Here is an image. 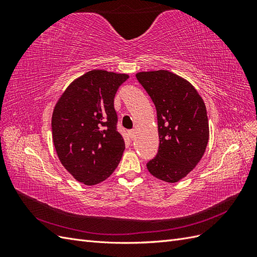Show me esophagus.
<instances>
[{
    "instance_id": "esophagus-1",
    "label": "esophagus",
    "mask_w": 257,
    "mask_h": 257,
    "mask_svg": "<svg viewBox=\"0 0 257 257\" xmlns=\"http://www.w3.org/2000/svg\"><path fill=\"white\" fill-rule=\"evenodd\" d=\"M135 134H136L135 130H132V131H130V132H128V135H130L131 139H134V138H135Z\"/></svg>"
}]
</instances>
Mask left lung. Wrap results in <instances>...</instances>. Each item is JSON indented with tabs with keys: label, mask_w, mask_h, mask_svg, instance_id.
<instances>
[{
	"label": "left lung",
	"mask_w": 257,
	"mask_h": 257,
	"mask_svg": "<svg viewBox=\"0 0 257 257\" xmlns=\"http://www.w3.org/2000/svg\"><path fill=\"white\" fill-rule=\"evenodd\" d=\"M157 108L159 152L147 164L149 173L168 183L188 176L203 158L209 141L206 106L183 77L165 69L136 74Z\"/></svg>",
	"instance_id": "obj_1"
}]
</instances>
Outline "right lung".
Wrapping results in <instances>:
<instances>
[{"mask_svg":"<svg viewBox=\"0 0 257 257\" xmlns=\"http://www.w3.org/2000/svg\"><path fill=\"white\" fill-rule=\"evenodd\" d=\"M127 74L93 69L76 78L53 108L52 141L61 164L84 185L105 181L125 145L115 130L113 98Z\"/></svg>","mask_w":257,"mask_h":257,"instance_id":"add662e5","label":"right lung"}]
</instances>
